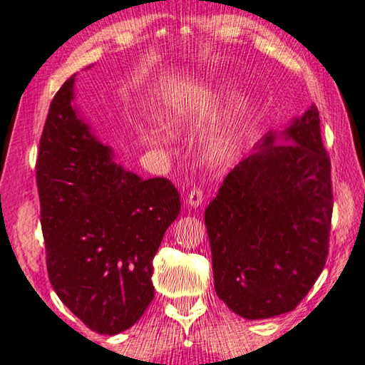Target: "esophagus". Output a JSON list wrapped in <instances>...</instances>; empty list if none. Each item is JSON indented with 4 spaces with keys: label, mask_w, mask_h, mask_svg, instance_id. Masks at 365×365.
Returning <instances> with one entry per match:
<instances>
[{
    "label": "esophagus",
    "mask_w": 365,
    "mask_h": 365,
    "mask_svg": "<svg viewBox=\"0 0 365 365\" xmlns=\"http://www.w3.org/2000/svg\"><path fill=\"white\" fill-rule=\"evenodd\" d=\"M202 200H204V192H202L199 187L190 189L186 195V204L190 207H199L202 204Z\"/></svg>",
    "instance_id": "obj_1"
}]
</instances>
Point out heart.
I'll list each match as a JSON object with an SVG mask.
<instances>
[{"mask_svg": "<svg viewBox=\"0 0 365 365\" xmlns=\"http://www.w3.org/2000/svg\"><path fill=\"white\" fill-rule=\"evenodd\" d=\"M230 114L235 115V117L240 114L238 101H233V103L230 104ZM227 151H228V143L218 142V143H215L214 147L209 150V153H207V158H209V161H220L223 156L227 155Z\"/></svg>", "mask_w": 365, "mask_h": 365, "instance_id": "b5f03b06", "label": "heart"}]
</instances>
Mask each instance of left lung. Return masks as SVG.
I'll use <instances>...</instances> for the list:
<instances>
[{"label": "left lung", "instance_id": "1", "mask_svg": "<svg viewBox=\"0 0 365 365\" xmlns=\"http://www.w3.org/2000/svg\"><path fill=\"white\" fill-rule=\"evenodd\" d=\"M331 215V163L312 106L267 132L205 209L218 299L246 319L294 310L327 262Z\"/></svg>", "mask_w": 365, "mask_h": 365}]
</instances>
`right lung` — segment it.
<instances>
[{
    "instance_id": "add662e5",
    "label": "right lung",
    "mask_w": 365,
    "mask_h": 365,
    "mask_svg": "<svg viewBox=\"0 0 365 365\" xmlns=\"http://www.w3.org/2000/svg\"><path fill=\"white\" fill-rule=\"evenodd\" d=\"M73 86L75 75L50 104L36 165L47 271L58 299L112 336L153 300V257L181 200L168 179H142L112 161L73 106Z\"/></svg>"
}]
</instances>
